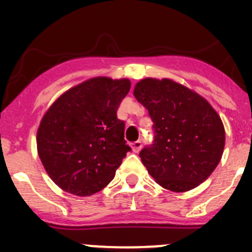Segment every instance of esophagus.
Returning <instances> with one entry per match:
<instances>
[{"instance_id": "esophagus-1", "label": "esophagus", "mask_w": 252, "mask_h": 252, "mask_svg": "<svg viewBox=\"0 0 252 252\" xmlns=\"http://www.w3.org/2000/svg\"><path fill=\"white\" fill-rule=\"evenodd\" d=\"M131 148H132L133 153H139L142 148V142L141 141H135L131 144Z\"/></svg>"}]
</instances>
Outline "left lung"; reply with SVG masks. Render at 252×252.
<instances>
[{
    "label": "left lung",
    "mask_w": 252,
    "mask_h": 252,
    "mask_svg": "<svg viewBox=\"0 0 252 252\" xmlns=\"http://www.w3.org/2000/svg\"><path fill=\"white\" fill-rule=\"evenodd\" d=\"M133 95L149 111L154 142L142 164L162 188L187 192L212 174L224 149V127L208 101L171 79L145 78Z\"/></svg>",
    "instance_id": "left-lung-1"
}]
</instances>
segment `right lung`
<instances>
[{"instance_id": "right-lung-1", "label": "right lung", "mask_w": 252, "mask_h": 252, "mask_svg": "<svg viewBox=\"0 0 252 252\" xmlns=\"http://www.w3.org/2000/svg\"><path fill=\"white\" fill-rule=\"evenodd\" d=\"M128 79L95 77L73 87L49 107L37 128V154L51 180L79 197L99 192L115 178L126 153L117 110Z\"/></svg>"}]
</instances>
